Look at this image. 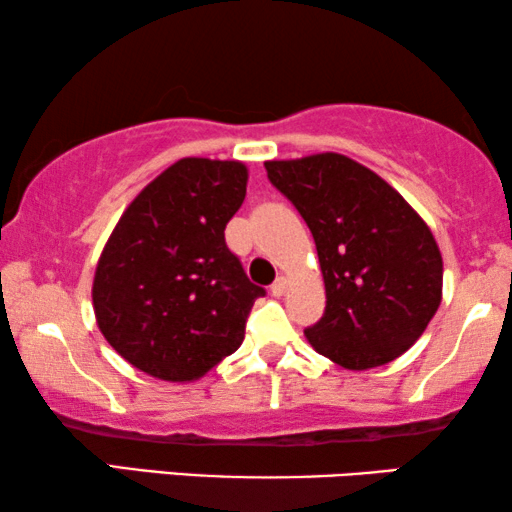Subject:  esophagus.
<instances>
[{
	"label": "esophagus",
	"mask_w": 512,
	"mask_h": 512,
	"mask_svg": "<svg viewBox=\"0 0 512 512\" xmlns=\"http://www.w3.org/2000/svg\"><path fill=\"white\" fill-rule=\"evenodd\" d=\"M286 277H277L275 282H272V286H270V291H272V296H284V291H286Z\"/></svg>",
	"instance_id": "esophagus-1"
}]
</instances>
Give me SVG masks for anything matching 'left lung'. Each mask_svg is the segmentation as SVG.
Wrapping results in <instances>:
<instances>
[{
	"mask_svg": "<svg viewBox=\"0 0 512 512\" xmlns=\"http://www.w3.org/2000/svg\"><path fill=\"white\" fill-rule=\"evenodd\" d=\"M314 237L326 310L305 328L319 354L349 370L394 361L415 345L443 296L431 230L387 181L340 153L268 160Z\"/></svg>",
	"mask_w": 512,
	"mask_h": 512,
	"instance_id": "left-lung-1",
	"label": "left lung"
}]
</instances>
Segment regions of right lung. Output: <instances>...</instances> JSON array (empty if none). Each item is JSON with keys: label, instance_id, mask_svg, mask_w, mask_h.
Returning <instances> with one entry per match:
<instances>
[{"label": "right lung", "instance_id": "add662e5", "mask_svg": "<svg viewBox=\"0 0 512 512\" xmlns=\"http://www.w3.org/2000/svg\"><path fill=\"white\" fill-rule=\"evenodd\" d=\"M237 160L181 158L125 209L95 270L93 307L111 347L146 375L191 382L233 354L263 286L226 244L247 195Z\"/></svg>", "mask_w": 512, "mask_h": 512}]
</instances>
